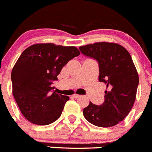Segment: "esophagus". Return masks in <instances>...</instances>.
I'll return each instance as SVG.
<instances>
[{"label":"esophagus","mask_w":152,"mask_h":152,"mask_svg":"<svg viewBox=\"0 0 152 152\" xmlns=\"http://www.w3.org/2000/svg\"><path fill=\"white\" fill-rule=\"evenodd\" d=\"M73 97H74V98H79V97H81V95H79V94H73Z\"/></svg>","instance_id":"1"}]
</instances>
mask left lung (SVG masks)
<instances>
[{
    "label": "left lung",
    "instance_id": "left-lung-1",
    "mask_svg": "<svg viewBox=\"0 0 152 152\" xmlns=\"http://www.w3.org/2000/svg\"><path fill=\"white\" fill-rule=\"evenodd\" d=\"M83 55L97 61L99 81L106 85L104 103L91 102L83 115L94 125L110 127L122 121L134 106L139 76L128 51L118 43L99 42L79 47Z\"/></svg>",
    "mask_w": 152,
    "mask_h": 152
}]
</instances>
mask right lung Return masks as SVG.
I'll use <instances>...</instances> for the list:
<instances>
[{"instance_id":"add662e5","label":"right lung","mask_w":152,"mask_h":152,"mask_svg":"<svg viewBox=\"0 0 152 152\" xmlns=\"http://www.w3.org/2000/svg\"><path fill=\"white\" fill-rule=\"evenodd\" d=\"M80 55L75 46L37 43L27 48L11 73L12 94L25 118L34 124H52L61 115L69 97L51 94L52 84L69 60Z\"/></svg>"}]
</instances>
